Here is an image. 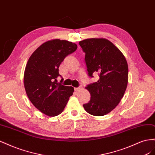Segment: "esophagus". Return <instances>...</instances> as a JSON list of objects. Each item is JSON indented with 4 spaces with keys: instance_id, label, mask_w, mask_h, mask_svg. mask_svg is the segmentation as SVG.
<instances>
[{
    "instance_id": "1",
    "label": "esophagus",
    "mask_w": 155,
    "mask_h": 155,
    "mask_svg": "<svg viewBox=\"0 0 155 155\" xmlns=\"http://www.w3.org/2000/svg\"><path fill=\"white\" fill-rule=\"evenodd\" d=\"M81 88H82V87H81V86H80V87H77V88H74V90L76 91H79V90H81Z\"/></svg>"
}]
</instances>
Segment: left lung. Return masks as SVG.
I'll return each mask as SVG.
<instances>
[{
	"label": "left lung",
	"mask_w": 155,
	"mask_h": 155,
	"mask_svg": "<svg viewBox=\"0 0 155 155\" xmlns=\"http://www.w3.org/2000/svg\"><path fill=\"white\" fill-rule=\"evenodd\" d=\"M79 44L85 53L88 76H99L96 82L86 87L91 100L83 107L93 116H104L118 105L124 95L128 82L127 63L121 51L106 39H87Z\"/></svg>",
	"instance_id": "1"
}]
</instances>
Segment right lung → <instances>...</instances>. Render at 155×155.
I'll list each match as a JSON object with an SVG mask.
<instances>
[{
    "mask_svg": "<svg viewBox=\"0 0 155 155\" xmlns=\"http://www.w3.org/2000/svg\"><path fill=\"white\" fill-rule=\"evenodd\" d=\"M77 48L72 42L54 39L41 45L28 59L24 76L26 94L32 104L46 115L61 113L72 95L74 88L62 85L63 78L60 83L57 79L61 77L60 64Z\"/></svg>",
    "mask_w": 155,
    "mask_h": 155,
    "instance_id": "1",
    "label": "right lung"
}]
</instances>
